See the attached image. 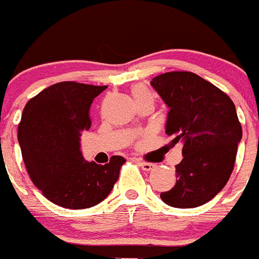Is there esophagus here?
I'll return each instance as SVG.
<instances>
[{
    "mask_svg": "<svg viewBox=\"0 0 259 259\" xmlns=\"http://www.w3.org/2000/svg\"><path fill=\"white\" fill-rule=\"evenodd\" d=\"M137 163H139V166L143 168L144 171H152L153 168L155 167V164L153 163H149V162H143V161H137Z\"/></svg>",
    "mask_w": 259,
    "mask_h": 259,
    "instance_id": "1",
    "label": "esophagus"
}]
</instances>
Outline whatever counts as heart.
<instances>
[{
	"label": "heart",
	"instance_id": "obj_1",
	"mask_svg": "<svg viewBox=\"0 0 259 259\" xmlns=\"http://www.w3.org/2000/svg\"><path fill=\"white\" fill-rule=\"evenodd\" d=\"M132 96L134 98H139L144 97V96H150V92L144 85H136L132 89Z\"/></svg>",
	"mask_w": 259,
	"mask_h": 259
}]
</instances>
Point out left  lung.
<instances>
[{
    "label": "left lung",
    "instance_id": "8db88e82",
    "mask_svg": "<svg viewBox=\"0 0 259 259\" xmlns=\"http://www.w3.org/2000/svg\"><path fill=\"white\" fill-rule=\"evenodd\" d=\"M150 85L168 107L166 134L183 144L176 183L161 198L168 206L191 209L214 198L232 174L242 130L236 107L214 84L188 71L153 77Z\"/></svg>",
    "mask_w": 259,
    "mask_h": 259
}]
</instances>
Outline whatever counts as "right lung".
<instances>
[{
    "label": "right lung",
    "instance_id": "obj_1",
    "mask_svg": "<svg viewBox=\"0 0 259 259\" xmlns=\"http://www.w3.org/2000/svg\"><path fill=\"white\" fill-rule=\"evenodd\" d=\"M106 87L62 81L27 102L18 125L22 157L33 184L45 197L66 209H88L114 188L125 159L109 163L84 159L81 132L91 127L89 109Z\"/></svg>",
    "mask_w": 259,
    "mask_h": 259
}]
</instances>
